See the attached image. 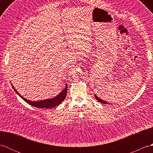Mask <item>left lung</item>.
Masks as SVG:
<instances>
[{"label": "left lung", "instance_id": "left-lung-1", "mask_svg": "<svg viewBox=\"0 0 153 153\" xmlns=\"http://www.w3.org/2000/svg\"><path fill=\"white\" fill-rule=\"evenodd\" d=\"M94 96H95V99H96L97 100H98V102H100V103H103V104H110L109 102L105 101V100H102L101 99H100L99 97H97L96 95H95Z\"/></svg>", "mask_w": 153, "mask_h": 153}]
</instances>
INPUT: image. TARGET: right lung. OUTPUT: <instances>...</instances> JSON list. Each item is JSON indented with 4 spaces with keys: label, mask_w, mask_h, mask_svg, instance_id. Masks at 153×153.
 <instances>
[{
    "label": "right lung",
    "mask_w": 153,
    "mask_h": 153,
    "mask_svg": "<svg viewBox=\"0 0 153 153\" xmlns=\"http://www.w3.org/2000/svg\"><path fill=\"white\" fill-rule=\"evenodd\" d=\"M12 87L16 92V93H17L23 100H24L27 103L30 104V105H32L33 106L37 107V108H53V107L59 105L60 104L62 103V102L65 99V98H66V97L67 95V90H68L67 84H66L65 88L62 91L58 94L56 97H53V98H51L49 99L41 100H39V101H31V100H27V99L24 98V97H23L20 94L16 91V89L14 88V87L12 85Z\"/></svg>",
    "instance_id": "add662e5"
}]
</instances>
